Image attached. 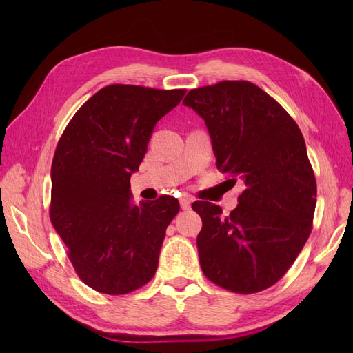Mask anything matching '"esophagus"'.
<instances>
[{
  "instance_id": "esophagus-1",
  "label": "esophagus",
  "mask_w": 353,
  "mask_h": 353,
  "mask_svg": "<svg viewBox=\"0 0 353 353\" xmlns=\"http://www.w3.org/2000/svg\"><path fill=\"white\" fill-rule=\"evenodd\" d=\"M191 203H193V199H191V196H183L179 199V205L184 210L191 208Z\"/></svg>"
}]
</instances>
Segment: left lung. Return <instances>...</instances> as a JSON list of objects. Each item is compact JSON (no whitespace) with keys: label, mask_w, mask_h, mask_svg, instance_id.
I'll list each match as a JSON object with an SVG mask.
<instances>
[{"label":"left lung","mask_w":353,"mask_h":353,"mask_svg":"<svg viewBox=\"0 0 353 353\" xmlns=\"http://www.w3.org/2000/svg\"><path fill=\"white\" fill-rule=\"evenodd\" d=\"M183 103L205 119L227 183L244 184L228 216L213 203H193L203 221L201 271L225 290L262 292L288 271L312 231L316 181L303 135L293 117L249 81L194 88Z\"/></svg>","instance_id":"1"}]
</instances>
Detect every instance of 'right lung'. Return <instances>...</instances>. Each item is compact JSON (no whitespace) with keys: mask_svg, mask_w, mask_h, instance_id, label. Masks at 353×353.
Returning a JSON list of instances; mask_svg holds the SVG:
<instances>
[{"mask_svg":"<svg viewBox=\"0 0 353 353\" xmlns=\"http://www.w3.org/2000/svg\"><path fill=\"white\" fill-rule=\"evenodd\" d=\"M185 90L108 85L63 131L51 165L50 219L79 279L95 292L126 294L150 281L175 197L131 203V175L154 125Z\"/></svg>","mask_w":353,"mask_h":353,"instance_id":"add662e5","label":"right lung"}]
</instances>
